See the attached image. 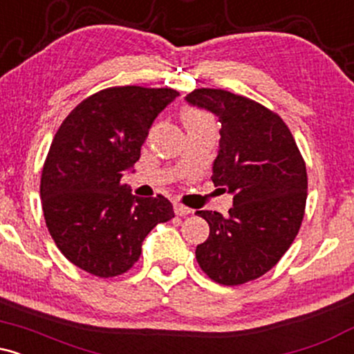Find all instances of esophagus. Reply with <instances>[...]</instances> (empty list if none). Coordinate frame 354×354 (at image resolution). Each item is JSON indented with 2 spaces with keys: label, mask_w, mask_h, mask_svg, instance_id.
Segmentation results:
<instances>
[{
  "label": "esophagus",
  "mask_w": 354,
  "mask_h": 354,
  "mask_svg": "<svg viewBox=\"0 0 354 354\" xmlns=\"http://www.w3.org/2000/svg\"><path fill=\"white\" fill-rule=\"evenodd\" d=\"M174 213H176L178 216H186V214L191 213V209L188 206L181 205V203H174Z\"/></svg>",
  "instance_id": "1"
}]
</instances>
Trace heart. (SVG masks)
<instances>
[{
    "instance_id": "heart-1",
    "label": "heart",
    "mask_w": 354,
    "mask_h": 354,
    "mask_svg": "<svg viewBox=\"0 0 354 354\" xmlns=\"http://www.w3.org/2000/svg\"><path fill=\"white\" fill-rule=\"evenodd\" d=\"M181 118L188 131H196V129L214 126L213 118H211L206 111H203V109H198V108H191V106L185 108L183 109Z\"/></svg>"
}]
</instances>
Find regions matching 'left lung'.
<instances>
[{
	"instance_id": "8db88e82",
	"label": "left lung",
	"mask_w": 354,
	"mask_h": 354,
	"mask_svg": "<svg viewBox=\"0 0 354 354\" xmlns=\"http://www.w3.org/2000/svg\"><path fill=\"white\" fill-rule=\"evenodd\" d=\"M186 101L218 116L211 180L233 194L228 216L196 211L209 225L196 259L213 281L236 286L268 273L295 241L306 206V165L284 121L263 104L211 88L194 89Z\"/></svg>"
}]
</instances>
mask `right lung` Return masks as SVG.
Masks as SVG:
<instances>
[{"instance_id": "1", "label": "right lung", "mask_w": 354, "mask_h": 354, "mask_svg": "<svg viewBox=\"0 0 354 354\" xmlns=\"http://www.w3.org/2000/svg\"><path fill=\"white\" fill-rule=\"evenodd\" d=\"M176 96L171 88L103 89L81 101L53 138L39 186L44 221L61 253L86 273H126L149 231L174 218L165 196L138 198L121 178Z\"/></svg>"}]
</instances>
